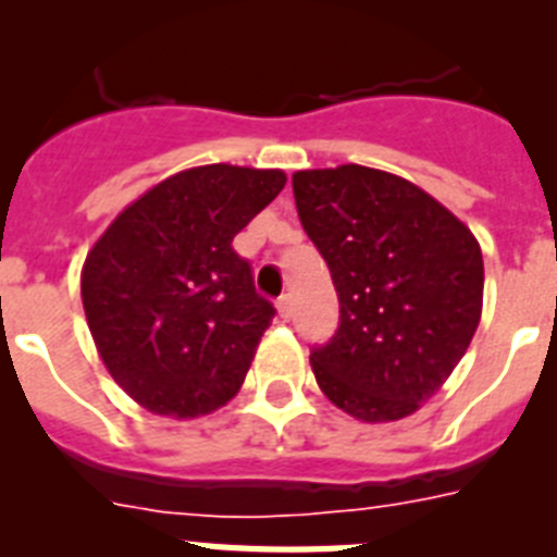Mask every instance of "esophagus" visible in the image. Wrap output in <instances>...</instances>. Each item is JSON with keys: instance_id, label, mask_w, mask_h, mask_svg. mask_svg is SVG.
<instances>
[{"instance_id": "obj_1", "label": "esophagus", "mask_w": 557, "mask_h": 557, "mask_svg": "<svg viewBox=\"0 0 557 557\" xmlns=\"http://www.w3.org/2000/svg\"><path fill=\"white\" fill-rule=\"evenodd\" d=\"M275 307H278V314H282L284 321H289L293 318V295H282Z\"/></svg>"}]
</instances>
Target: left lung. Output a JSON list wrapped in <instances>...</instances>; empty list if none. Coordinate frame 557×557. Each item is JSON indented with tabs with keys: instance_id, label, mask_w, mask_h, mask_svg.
Listing matches in <instances>:
<instances>
[{
	"instance_id": "8db88e82",
	"label": "left lung",
	"mask_w": 557,
	"mask_h": 557,
	"mask_svg": "<svg viewBox=\"0 0 557 557\" xmlns=\"http://www.w3.org/2000/svg\"><path fill=\"white\" fill-rule=\"evenodd\" d=\"M293 195L339 298L337 332L309 357L318 385L368 424L410 416L474 337L480 243L424 189L371 166L295 172Z\"/></svg>"
}]
</instances>
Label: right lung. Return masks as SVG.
I'll return each instance as SVG.
<instances>
[{
  "mask_svg": "<svg viewBox=\"0 0 557 557\" xmlns=\"http://www.w3.org/2000/svg\"><path fill=\"white\" fill-rule=\"evenodd\" d=\"M284 184L282 170H184L127 206L86 256L91 337L145 410L198 418L243 387L275 309L231 243Z\"/></svg>",
  "mask_w": 557,
  "mask_h": 557,
  "instance_id": "1",
  "label": "right lung"
}]
</instances>
